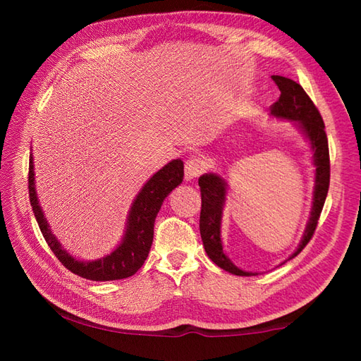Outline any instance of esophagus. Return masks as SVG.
Here are the masks:
<instances>
[{
  "mask_svg": "<svg viewBox=\"0 0 361 361\" xmlns=\"http://www.w3.org/2000/svg\"><path fill=\"white\" fill-rule=\"evenodd\" d=\"M204 172V161L200 157H189L185 163V178L194 180Z\"/></svg>",
  "mask_w": 361,
  "mask_h": 361,
  "instance_id": "1",
  "label": "esophagus"
}]
</instances>
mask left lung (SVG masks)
<instances>
[{
	"label": "left lung",
	"mask_w": 361,
	"mask_h": 361,
	"mask_svg": "<svg viewBox=\"0 0 361 361\" xmlns=\"http://www.w3.org/2000/svg\"><path fill=\"white\" fill-rule=\"evenodd\" d=\"M271 79L281 91L278 101L270 106L271 114L278 118L299 122V126H301V128L310 140L313 149V159H315L317 166V186L315 195H313L312 217L307 229H305L304 233V239L301 245H299V248L295 251V255H291V257H295L304 250L305 245L310 242L318 226L321 211H323V206L327 197L329 183H331V158H329V144L323 118H321L318 109L309 97V94L305 93L304 88L295 80L282 78V75H273ZM198 186H200L202 192L200 234L206 252H208L212 262L219 265L220 268H224L225 271L237 276H251V273L239 270V268L225 256L224 248H221L220 220L221 206H224L226 194L225 181L219 178L217 175L206 173L198 178Z\"/></svg>",
	"instance_id": "obj_1"
}]
</instances>
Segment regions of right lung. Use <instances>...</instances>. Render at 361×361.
Returning a JSON list of instances; mask_svg holds the SVG:
<instances>
[{
	"instance_id": "right-lung-1",
	"label": "right lung",
	"mask_w": 361,
	"mask_h": 361,
	"mask_svg": "<svg viewBox=\"0 0 361 361\" xmlns=\"http://www.w3.org/2000/svg\"><path fill=\"white\" fill-rule=\"evenodd\" d=\"M183 175H185V166H183L181 159L172 161L153 175L133 202L124 240L110 256L87 264L79 262L68 255L60 247L56 237L51 234L48 221L43 217V212L37 202L32 157H29L27 173L29 202L46 243L63 267H66L71 273L90 281H116L133 276L142 267L144 260L147 259L153 242V224H155L157 214L164 198L183 181Z\"/></svg>"
}]
</instances>
